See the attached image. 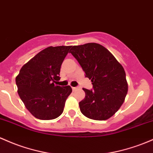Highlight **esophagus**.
Wrapping results in <instances>:
<instances>
[{
    "mask_svg": "<svg viewBox=\"0 0 153 153\" xmlns=\"http://www.w3.org/2000/svg\"><path fill=\"white\" fill-rule=\"evenodd\" d=\"M72 89H73V91H75V90L78 89V87H73V88H72Z\"/></svg>",
    "mask_w": 153,
    "mask_h": 153,
    "instance_id": "1",
    "label": "esophagus"
}]
</instances>
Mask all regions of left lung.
Listing matches in <instances>:
<instances>
[{
  "label": "left lung",
  "mask_w": 153,
  "mask_h": 153,
  "mask_svg": "<svg viewBox=\"0 0 153 153\" xmlns=\"http://www.w3.org/2000/svg\"><path fill=\"white\" fill-rule=\"evenodd\" d=\"M69 53L76 59L91 80L93 88H83L85 96L79 102L80 112L96 120L110 118L123 105L128 92L125 70L105 47L95 43L71 46Z\"/></svg>",
  "instance_id": "obj_1"
}]
</instances>
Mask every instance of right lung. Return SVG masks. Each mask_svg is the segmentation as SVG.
I'll use <instances>...</instances> for the list:
<instances>
[{
    "mask_svg": "<svg viewBox=\"0 0 153 153\" xmlns=\"http://www.w3.org/2000/svg\"><path fill=\"white\" fill-rule=\"evenodd\" d=\"M71 46L48 47L20 70L16 84L20 99L30 113L40 120H52L62 113L71 94L70 85H55L61 65Z\"/></svg>",
    "mask_w": 153,
    "mask_h": 153,
    "instance_id": "obj_1",
    "label": "right lung"
}]
</instances>
